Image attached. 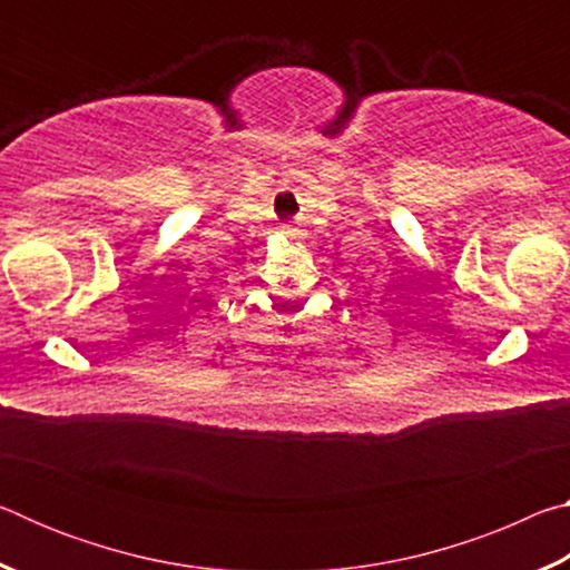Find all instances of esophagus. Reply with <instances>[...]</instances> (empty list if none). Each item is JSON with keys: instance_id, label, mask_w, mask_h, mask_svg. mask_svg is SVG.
<instances>
[{"instance_id": "1", "label": "esophagus", "mask_w": 570, "mask_h": 570, "mask_svg": "<svg viewBox=\"0 0 570 570\" xmlns=\"http://www.w3.org/2000/svg\"><path fill=\"white\" fill-rule=\"evenodd\" d=\"M284 236L286 238H302L304 230H298L296 226H284Z\"/></svg>"}]
</instances>
